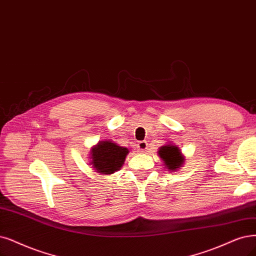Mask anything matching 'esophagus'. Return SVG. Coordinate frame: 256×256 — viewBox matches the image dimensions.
<instances>
[{
    "instance_id": "1",
    "label": "esophagus",
    "mask_w": 256,
    "mask_h": 256,
    "mask_svg": "<svg viewBox=\"0 0 256 256\" xmlns=\"http://www.w3.org/2000/svg\"><path fill=\"white\" fill-rule=\"evenodd\" d=\"M137 150H138L139 153H144L146 150H148V144H146V141H140V142H138Z\"/></svg>"
}]
</instances>
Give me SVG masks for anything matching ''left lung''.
<instances>
[{
	"label": "left lung",
	"mask_w": 256,
	"mask_h": 256,
	"mask_svg": "<svg viewBox=\"0 0 256 256\" xmlns=\"http://www.w3.org/2000/svg\"><path fill=\"white\" fill-rule=\"evenodd\" d=\"M157 153L164 162V166L166 168V171L175 172L184 164V156L176 144H172L160 146Z\"/></svg>",
	"instance_id": "1"
}]
</instances>
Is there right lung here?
I'll use <instances>...</instances> for the list:
<instances>
[{"instance_id": "1", "label": "right lung", "mask_w": 256, "mask_h": 256, "mask_svg": "<svg viewBox=\"0 0 256 256\" xmlns=\"http://www.w3.org/2000/svg\"><path fill=\"white\" fill-rule=\"evenodd\" d=\"M128 153V148L120 146L112 140L99 141L90 148V164L94 172L110 175L122 168Z\"/></svg>"}]
</instances>
